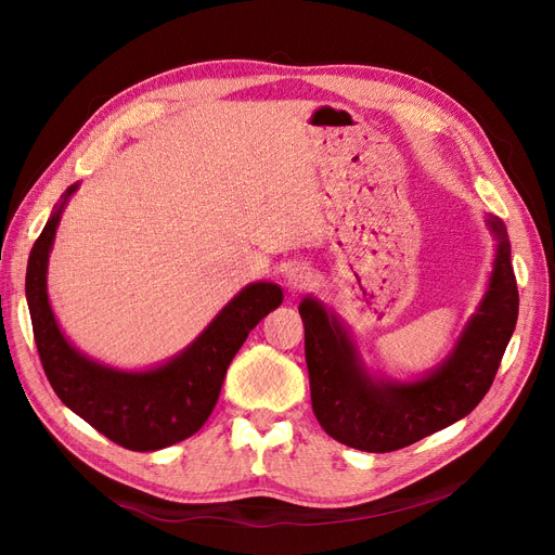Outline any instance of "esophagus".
I'll list each match as a JSON object with an SVG mask.
<instances>
[{"label":"esophagus","mask_w":555,"mask_h":555,"mask_svg":"<svg viewBox=\"0 0 555 555\" xmlns=\"http://www.w3.org/2000/svg\"><path fill=\"white\" fill-rule=\"evenodd\" d=\"M312 281H314L312 268H308L306 262H297V266L287 272V283L293 289H304V287L312 285Z\"/></svg>","instance_id":"34e87169"}]
</instances>
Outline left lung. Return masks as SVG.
<instances>
[{
  "label": "left lung",
  "mask_w": 555,
  "mask_h": 555,
  "mask_svg": "<svg viewBox=\"0 0 555 555\" xmlns=\"http://www.w3.org/2000/svg\"><path fill=\"white\" fill-rule=\"evenodd\" d=\"M488 227L498 254L483 301L452 353L421 380H375L339 319L312 297L301 301L312 412L335 441L364 452H393L468 416L488 393L519 308L506 227L494 216Z\"/></svg>",
  "instance_id": "left-lung-1"
}]
</instances>
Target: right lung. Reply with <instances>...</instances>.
I'll return each instance as SVG.
<instances>
[{
	"mask_svg": "<svg viewBox=\"0 0 555 555\" xmlns=\"http://www.w3.org/2000/svg\"><path fill=\"white\" fill-rule=\"evenodd\" d=\"M72 184L47 220L26 266V301L42 369L74 414L116 446L155 452L193 436L211 416L224 373L249 331L281 306L276 283H249L180 356L149 371H119L82 356L57 328L47 297V266Z\"/></svg>",
	"mask_w": 555,
	"mask_h": 555,
	"instance_id": "obj_1",
	"label": "right lung"
}]
</instances>
